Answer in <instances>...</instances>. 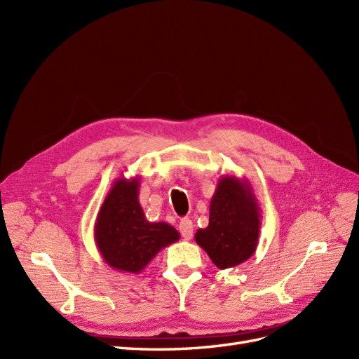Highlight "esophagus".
Masks as SVG:
<instances>
[{
    "label": "esophagus",
    "mask_w": 359,
    "mask_h": 359,
    "mask_svg": "<svg viewBox=\"0 0 359 359\" xmlns=\"http://www.w3.org/2000/svg\"><path fill=\"white\" fill-rule=\"evenodd\" d=\"M180 232L184 240H190L193 236V223L189 219H182L180 223Z\"/></svg>",
    "instance_id": "34e87169"
}]
</instances>
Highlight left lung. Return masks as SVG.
Masks as SVG:
<instances>
[{
  "instance_id": "1",
  "label": "left lung",
  "mask_w": 359,
  "mask_h": 359,
  "mask_svg": "<svg viewBox=\"0 0 359 359\" xmlns=\"http://www.w3.org/2000/svg\"><path fill=\"white\" fill-rule=\"evenodd\" d=\"M260 219V206L248 180L223 175L210 203V224L198 229L194 241L219 269L238 266L256 252Z\"/></svg>"
}]
</instances>
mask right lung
I'll use <instances>...</instances> for the list:
<instances>
[{
    "label": "right lung",
    "instance_id": "1",
    "mask_svg": "<svg viewBox=\"0 0 359 359\" xmlns=\"http://www.w3.org/2000/svg\"><path fill=\"white\" fill-rule=\"evenodd\" d=\"M140 178H116L94 224V241L104 262L119 273L140 274L161 248L180 240L166 222H148L139 203Z\"/></svg>",
    "mask_w": 359,
    "mask_h": 359
}]
</instances>
